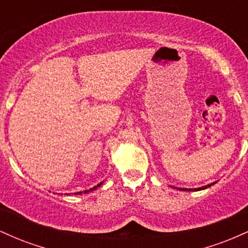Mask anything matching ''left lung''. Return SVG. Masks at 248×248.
<instances>
[{"mask_svg": "<svg viewBox=\"0 0 248 248\" xmlns=\"http://www.w3.org/2000/svg\"><path fill=\"white\" fill-rule=\"evenodd\" d=\"M215 183H211V184H207L205 186H202V187H197V189H183V187H179V190H182V191H199V190H204V189H207V187H210L211 186H213Z\"/></svg>", "mask_w": 248, "mask_h": 248, "instance_id": "obj_1", "label": "left lung"}]
</instances>
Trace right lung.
I'll list each match as a JSON object with an SVG mask.
<instances>
[{"instance_id": "1", "label": "right lung", "mask_w": 248, "mask_h": 248, "mask_svg": "<svg viewBox=\"0 0 248 248\" xmlns=\"http://www.w3.org/2000/svg\"><path fill=\"white\" fill-rule=\"evenodd\" d=\"M101 184H102V182H101V183H99L98 184V186H94V187H92V189H90V190H85V191H84V193H87V192H90V191H93V190H95L96 189V187H99V186H101ZM81 191L80 192H75V195H81Z\"/></svg>"}]
</instances>
